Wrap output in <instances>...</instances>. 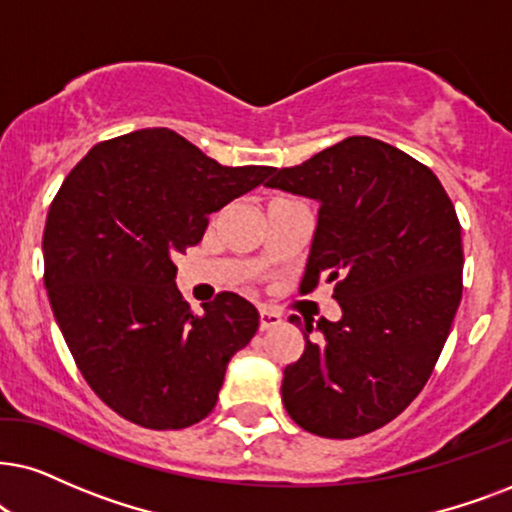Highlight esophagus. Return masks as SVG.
<instances>
[{
  "label": "esophagus",
  "mask_w": 512,
  "mask_h": 512,
  "mask_svg": "<svg viewBox=\"0 0 512 512\" xmlns=\"http://www.w3.org/2000/svg\"><path fill=\"white\" fill-rule=\"evenodd\" d=\"M281 323H283L281 314L274 312V309H267V307L260 309V331H269V328L281 326Z\"/></svg>",
  "instance_id": "esophagus-1"
}]
</instances>
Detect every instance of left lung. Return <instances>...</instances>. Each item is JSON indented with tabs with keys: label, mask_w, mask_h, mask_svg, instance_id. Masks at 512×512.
I'll return each instance as SVG.
<instances>
[{
	"label": "left lung",
	"mask_w": 512,
	"mask_h": 512,
	"mask_svg": "<svg viewBox=\"0 0 512 512\" xmlns=\"http://www.w3.org/2000/svg\"><path fill=\"white\" fill-rule=\"evenodd\" d=\"M271 174L264 186L319 203L300 290L333 283L342 312L316 326L304 319L302 357L283 371V406L312 435H366L418 397L449 338L463 293L454 203L430 167L371 137Z\"/></svg>",
	"instance_id": "obj_1"
}]
</instances>
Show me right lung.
<instances>
[{
  "label": "right lung",
  "mask_w": 512,
  "mask_h": 512,
  "mask_svg": "<svg viewBox=\"0 0 512 512\" xmlns=\"http://www.w3.org/2000/svg\"><path fill=\"white\" fill-rule=\"evenodd\" d=\"M271 172L224 167L153 127L96 144L58 189L42 241L51 312L84 380L122 418L179 430L215 409L226 364L260 314L236 293L193 314L174 255Z\"/></svg>",
  "instance_id": "right-lung-1"
}]
</instances>
